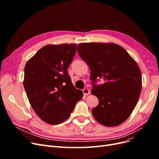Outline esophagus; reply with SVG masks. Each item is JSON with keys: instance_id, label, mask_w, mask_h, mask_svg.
<instances>
[{"instance_id": "1", "label": "esophagus", "mask_w": 159, "mask_h": 159, "mask_svg": "<svg viewBox=\"0 0 159 159\" xmlns=\"http://www.w3.org/2000/svg\"><path fill=\"white\" fill-rule=\"evenodd\" d=\"M83 93L85 95H88L90 94V90L89 89L87 88H85L83 89Z\"/></svg>"}]
</instances>
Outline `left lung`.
<instances>
[{"mask_svg": "<svg viewBox=\"0 0 159 159\" xmlns=\"http://www.w3.org/2000/svg\"><path fill=\"white\" fill-rule=\"evenodd\" d=\"M77 50L89 66L91 93L99 100L93 116L104 126L119 125L131 115L141 94L142 75L137 63L123 47L111 42L80 43ZM97 78L105 83L95 85Z\"/></svg>", "mask_w": 159, "mask_h": 159, "instance_id": "obj_1", "label": "left lung"}]
</instances>
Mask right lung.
<instances>
[{"instance_id":"add662e5","label":"right lung","mask_w":159,"mask_h":159,"mask_svg":"<svg viewBox=\"0 0 159 159\" xmlns=\"http://www.w3.org/2000/svg\"><path fill=\"white\" fill-rule=\"evenodd\" d=\"M76 46L46 45L26 64L23 84L28 101L38 116L48 124L65 121L84 95L68 74Z\"/></svg>"}]
</instances>
